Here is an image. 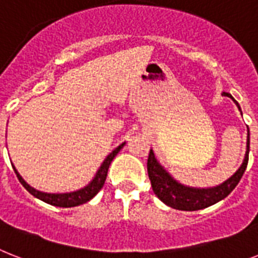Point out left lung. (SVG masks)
Segmentation results:
<instances>
[{
    "label": "left lung",
    "mask_w": 258,
    "mask_h": 258,
    "mask_svg": "<svg viewBox=\"0 0 258 258\" xmlns=\"http://www.w3.org/2000/svg\"><path fill=\"white\" fill-rule=\"evenodd\" d=\"M223 95L229 96L233 99V96L228 93H223ZM234 100V99H233ZM234 103L237 104L238 110L241 111L238 103L234 100ZM249 160V130H248V139H246V152L245 158L240 168L234 172L228 180L220 185L212 188H194L187 187L180 184L179 181L173 179L160 163L155 158L154 151H150L147 160V171L148 177L151 180V185L154 194L162 200L164 204H167L171 208L179 209V211H199V209L207 208L211 205L216 204L220 200H223L231 194L232 190L236 188L238 181L241 180L244 175L246 165Z\"/></svg>",
    "instance_id": "left-lung-1"
}]
</instances>
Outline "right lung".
Segmentation results:
<instances>
[{
  "instance_id": "add662e5",
  "label": "right lung",
  "mask_w": 258,
  "mask_h": 258,
  "mask_svg": "<svg viewBox=\"0 0 258 258\" xmlns=\"http://www.w3.org/2000/svg\"><path fill=\"white\" fill-rule=\"evenodd\" d=\"M124 144L125 143H122L120 146H118V147L115 148V150L108 155L107 158L104 159V162L102 163V165L99 167V169H98V172L95 173L94 179L91 180L86 187L81 188V189L78 190H74V192H69V194H46V192H41V190L30 187V185L22 179V176L18 173V171H17L14 165L13 169L14 172H16L17 177H18V180H20V183L22 184L25 187V189H26L29 194L33 195L34 198L39 199V200L47 203V204L50 205H54V207L71 208V207H77V205L85 204V203L90 202V200L102 189L104 181H106V177H107L108 167H110L112 159L116 156V154H118L119 151L122 150Z\"/></svg>"
}]
</instances>
